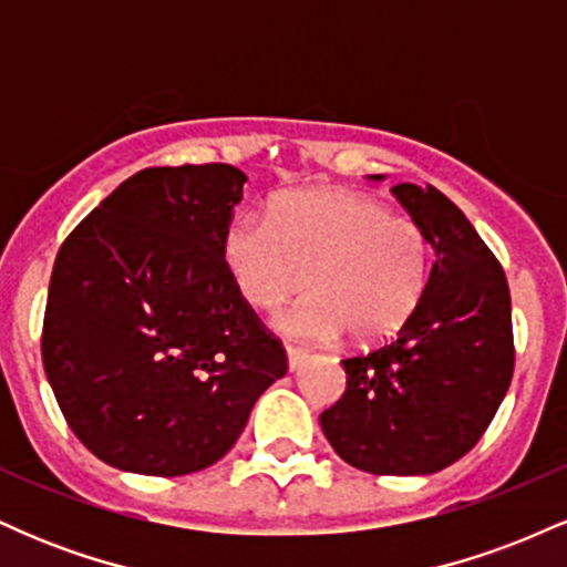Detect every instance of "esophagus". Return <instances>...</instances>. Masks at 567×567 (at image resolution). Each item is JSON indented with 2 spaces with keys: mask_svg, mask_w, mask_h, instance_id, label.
<instances>
[{
  "mask_svg": "<svg viewBox=\"0 0 567 567\" xmlns=\"http://www.w3.org/2000/svg\"><path fill=\"white\" fill-rule=\"evenodd\" d=\"M285 351H288V368H290V373H296V370H301V368H303V362L309 360V354H306L303 349L288 347Z\"/></svg>",
  "mask_w": 567,
  "mask_h": 567,
  "instance_id": "esophagus-1",
  "label": "esophagus"
}]
</instances>
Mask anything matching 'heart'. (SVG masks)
<instances>
[{"instance_id":"heart-1","label":"heart","mask_w":567,"mask_h":567,"mask_svg":"<svg viewBox=\"0 0 567 567\" xmlns=\"http://www.w3.org/2000/svg\"><path fill=\"white\" fill-rule=\"evenodd\" d=\"M224 264L256 309H277L309 285V296L275 317L279 333L330 343L349 330L370 343L396 333L419 309L432 245L415 220L365 194L306 188L282 194L271 218H231Z\"/></svg>"}]
</instances>
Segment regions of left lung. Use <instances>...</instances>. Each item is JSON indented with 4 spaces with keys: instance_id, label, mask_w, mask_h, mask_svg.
I'll list each match as a JSON object with an SVG mask.
<instances>
[{
    "instance_id": "1",
    "label": "left lung",
    "mask_w": 567,
    "mask_h": 567,
    "mask_svg": "<svg viewBox=\"0 0 567 567\" xmlns=\"http://www.w3.org/2000/svg\"><path fill=\"white\" fill-rule=\"evenodd\" d=\"M392 194L437 261L394 341L341 362L347 392L320 426L354 470L415 477L470 453L496 415L514 370L512 298L501 264L445 194L415 184Z\"/></svg>"
}]
</instances>
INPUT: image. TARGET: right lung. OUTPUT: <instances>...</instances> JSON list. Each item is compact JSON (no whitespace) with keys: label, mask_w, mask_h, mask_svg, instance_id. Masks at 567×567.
<instances>
[{"label":"right lung","mask_w":567,"mask_h":567,"mask_svg":"<svg viewBox=\"0 0 567 567\" xmlns=\"http://www.w3.org/2000/svg\"><path fill=\"white\" fill-rule=\"evenodd\" d=\"M245 173L148 167L69 234L42 362L71 432L103 464L181 477L231 451L288 357L224 264Z\"/></svg>","instance_id":"right-lung-1"}]
</instances>
